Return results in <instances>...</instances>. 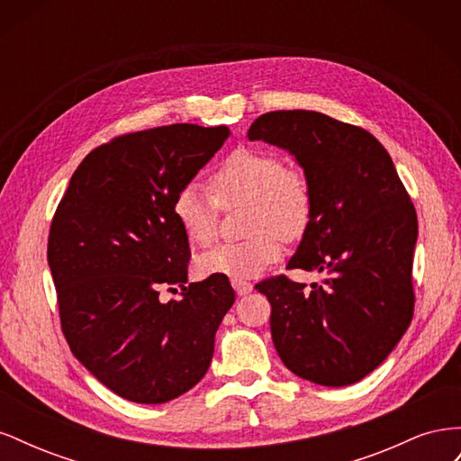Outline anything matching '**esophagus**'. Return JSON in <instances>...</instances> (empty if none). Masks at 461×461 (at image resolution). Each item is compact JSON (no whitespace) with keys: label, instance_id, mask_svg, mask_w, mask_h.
I'll return each mask as SVG.
<instances>
[{"label":"esophagus","instance_id":"esophagus-1","mask_svg":"<svg viewBox=\"0 0 461 461\" xmlns=\"http://www.w3.org/2000/svg\"><path fill=\"white\" fill-rule=\"evenodd\" d=\"M232 288L236 290V294H239V296H246L254 290V285L248 283V281H232Z\"/></svg>","mask_w":461,"mask_h":461}]
</instances>
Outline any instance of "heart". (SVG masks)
<instances>
[{
    "mask_svg": "<svg viewBox=\"0 0 461 461\" xmlns=\"http://www.w3.org/2000/svg\"><path fill=\"white\" fill-rule=\"evenodd\" d=\"M246 205L248 239L217 246L200 258L203 275L244 281L261 275L283 256V239L296 240L313 213V190L298 167L285 165L275 151L236 148L209 175V188L186 183L176 192L173 212L188 240L209 246L217 239L221 207Z\"/></svg>",
    "mask_w": 461,
    "mask_h": 461,
    "instance_id": "1",
    "label": "heart"
}]
</instances>
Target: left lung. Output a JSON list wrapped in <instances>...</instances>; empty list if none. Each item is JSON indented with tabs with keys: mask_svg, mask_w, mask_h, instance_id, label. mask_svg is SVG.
<instances>
[{
	"mask_svg": "<svg viewBox=\"0 0 461 461\" xmlns=\"http://www.w3.org/2000/svg\"><path fill=\"white\" fill-rule=\"evenodd\" d=\"M249 140L288 149L313 190V213L288 269L327 278L305 288L286 275L256 288L271 303V337L302 379L346 386L379 367L413 317L417 213L384 146L319 111H269Z\"/></svg>",
	"mask_w": 461,
	"mask_h": 461,
	"instance_id": "1",
	"label": "left lung"
}]
</instances>
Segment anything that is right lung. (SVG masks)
Listing matches in <instances>:
<instances>
[{"label": "right lung", "mask_w": 461, "mask_h": 461, "mask_svg": "<svg viewBox=\"0 0 461 461\" xmlns=\"http://www.w3.org/2000/svg\"><path fill=\"white\" fill-rule=\"evenodd\" d=\"M227 127L180 122L111 138L78 165L55 209L48 263L65 340L115 394L163 403L196 386L234 303L229 276L186 286L176 192L225 144ZM181 298L163 304L165 287Z\"/></svg>", "instance_id": "add662e5"}]
</instances>
